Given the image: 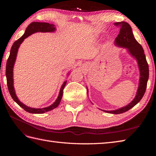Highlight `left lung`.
Listing matches in <instances>:
<instances>
[{"instance_id": "left-lung-1", "label": "left lung", "mask_w": 156, "mask_h": 156, "mask_svg": "<svg viewBox=\"0 0 156 156\" xmlns=\"http://www.w3.org/2000/svg\"><path fill=\"white\" fill-rule=\"evenodd\" d=\"M115 25L116 26H120V27L119 34L118 35L115 39V45L119 47H121V48L127 49L128 53L136 60L140 71L139 87L137 91H136V96L133 99V100L129 103L128 105L122 108H118L116 110H102L103 111L108 113L116 115L121 114V113L125 112L129 110L130 108L137 104L141 99H142L145 93L146 86H147V82L149 77V69L143 48L134 37L131 26L128 23L124 21L115 23Z\"/></svg>"}]
</instances>
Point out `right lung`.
<instances>
[{
    "label": "right lung",
    "instance_id": "obj_1",
    "mask_svg": "<svg viewBox=\"0 0 156 156\" xmlns=\"http://www.w3.org/2000/svg\"><path fill=\"white\" fill-rule=\"evenodd\" d=\"M55 30H56V28L55 25L53 24H49V23H40V22L31 23L27 27L24 34H23L20 39H18L17 41H16L13 43L10 50V56H9L7 60L6 75L7 85H8L9 92H10L13 100L15 101L21 107H22L23 109L25 110L27 112L29 113L41 114V113H44L45 112L50 111L57 107L61 101V99H62V97L63 95V90L64 88V87L66 86V81H64V83L62 84V87H61L57 99H56V101L50 106L44 107V108H36L27 107L25 104H23V103L21 102L20 100L17 98L15 92V89H14V87H13V69L14 64H15L16 60L17 51L22 42L24 41V40L27 38V37H29L31 34H34L35 32H55Z\"/></svg>",
    "mask_w": 156,
    "mask_h": 156
}]
</instances>
